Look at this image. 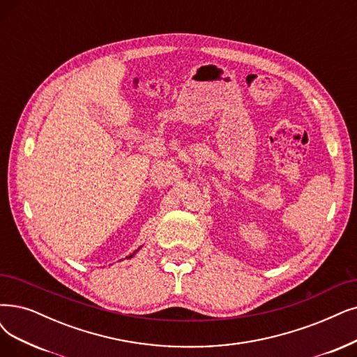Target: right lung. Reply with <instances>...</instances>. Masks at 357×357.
Wrapping results in <instances>:
<instances>
[{"label": "right lung", "mask_w": 357, "mask_h": 357, "mask_svg": "<svg viewBox=\"0 0 357 357\" xmlns=\"http://www.w3.org/2000/svg\"><path fill=\"white\" fill-rule=\"evenodd\" d=\"M139 249H140V248H139ZM139 249H137V250H139ZM137 250H135V253H132L130 256H127V259H130V258H133V256L136 255V252H137Z\"/></svg>", "instance_id": "obj_1"}]
</instances>
